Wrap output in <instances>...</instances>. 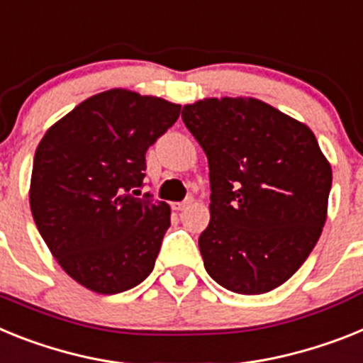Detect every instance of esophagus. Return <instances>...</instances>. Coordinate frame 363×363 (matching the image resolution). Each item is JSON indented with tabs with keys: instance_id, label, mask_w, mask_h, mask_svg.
<instances>
[{
	"instance_id": "obj_1",
	"label": "esophagus",
	"mask_w": 363,
	"mask_h": 363,
	"mask_svg": "<svg viewBox=\"0 0 363 363\" xmlns=\"http://www.w3.org/2000/svg\"><path fill=\"white\" fill-rule=\"evenodd\" d=\"M190 205H191V199L181 201V203H173V210H177V212H182V210H186Z\"/></svg>"
}]
</instances>
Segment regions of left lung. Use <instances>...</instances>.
Segmentation results:
<instances>
[{
	"mask_svg": "<svg viewBox=\"0 0 363 363\" xmlns=\"http://www.w3.org/2000/svg\"><path fill=\"white\" fill-rule=\"evenodd\" d=\"M208 158L205 269L234 294L284 284L308 258L327 219L332 169L312 130L252 97H210L182 108Z\"/></svg>",
	"mask_w": 363,
	"mask_h": 363,
	"instance_id": "obj_1",
	"label": "left lung"
}]
</instances>
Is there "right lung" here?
I'll return each instance as SVG.
<instances>
[{
    "mask_svg": "<svg viewBox=\"0 0 363 363\" xmlns=\"http://www.w3.org/2000/svg\"><path fill=\"white\" fill-rule=\"evenodd\" d=\"M181 105L114 88L88 97L36 147L31 212L66 273L96 294H121L153 271L172 210L144 186L147 149Z\"/></svg>",
    "mask_w": 363,
    "mask_h": 363,
    "instance_id": "add662e5",
    "label": "right lung"
}]
</instances>
